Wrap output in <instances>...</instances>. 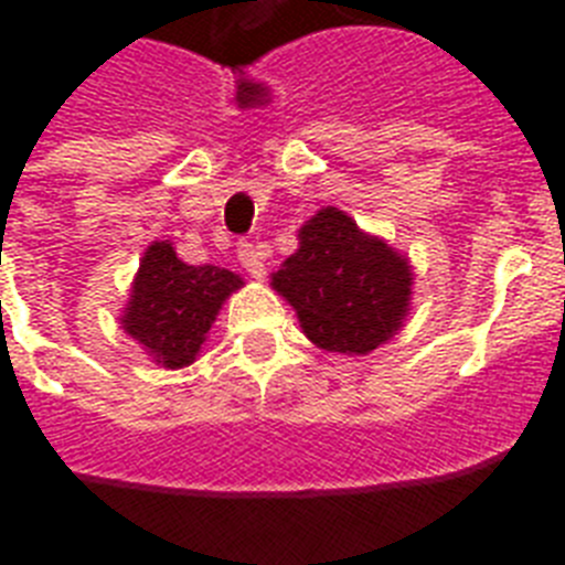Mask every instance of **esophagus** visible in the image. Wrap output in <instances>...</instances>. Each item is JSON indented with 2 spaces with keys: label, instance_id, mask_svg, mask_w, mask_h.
I'll use <instances>...</instances> for the list:
<instances>
[{
  "label": "esophagus",
  "instance_id": "34e87169",
  "mask_svg": "<svg viewBox=\"0 0 565 565\" xmlns=\"http://www.w3.org/2000/svg\"><path fill=\"white\" fill-rule=\"evenodd\" d=\"M239 264H243V269H246L252 278H257V281L266 275L264 252L257 246H239Z\"/></svg>",
  "mask_w": 565,
  "mask_h": 565
}]
</instances>
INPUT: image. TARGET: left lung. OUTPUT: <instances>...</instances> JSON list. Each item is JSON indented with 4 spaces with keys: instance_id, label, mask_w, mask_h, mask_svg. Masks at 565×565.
<instances>
[{
    "instance_id": "1",
    "label": "left lung",
    "mask_w": 565,
    "mask_h": 565,
    "mask_svg": "<svg viewBox=\"0 0 565 565\" xmlns=\"http://www.w3.org/2000/svg\"><path fill=\"white\" fill-rule=\"evenodd\" d=\"M273 290L317 349L370 354L404 328L413 305L411 257L328 204L299 228V248L273 273Z\"/></svg>"
}]
</instances>
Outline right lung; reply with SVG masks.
Here are the masks:
<instances>
[{"mask_svg":"<svg viewBox=\"0 0 565 565\" xmlns=\"http://www.w3.org/2000/svg\"><path fill=\"white\" fill-rule=\"evenodd\" d=\"M243 278L220 266L184 264L170 239H154L140 257L119 326L163 370L199 358L211 326Z\"/></svg>","mask_w":565,"mask_h":565,"instance_id":"obj_1","label":"right lung"}]
</instances>
